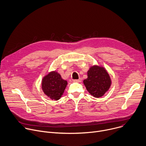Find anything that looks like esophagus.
<instances>
[{
	"label": "esophagus",
	"instance_id": "obj_1",
	"mask_svg": "<svg viewBox=\"0 0 146 146\" xmlns=\"http://www.w3.org/2000/svg\"><path fill=\"white\" fill-rule=\"evenodd\" d=\"M73 81L75 82H81V78H80L78 80H74Z\"/></svg>",
	"mask_w": 146,
	"mask_h": 146
}]
</instances>
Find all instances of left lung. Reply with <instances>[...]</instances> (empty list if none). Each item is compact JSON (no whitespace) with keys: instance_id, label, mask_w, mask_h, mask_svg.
<instances>
[{"instance_id":"obj_1","label":"left lung","mask_w":146,"mask_h":146,"mask_svg":"<svg viewBox=\"0 0 146 146\" xmlns=\"http://www.w3.org/2000/svg\"><path fill=\"white\" fill-rule=\"evenodd\" d=\"M87 76L83 83L88 92L94 98H101L110 89L112 84L111 78L103 66L94 65L90 66Z\"/></svg>"}]
</instances>
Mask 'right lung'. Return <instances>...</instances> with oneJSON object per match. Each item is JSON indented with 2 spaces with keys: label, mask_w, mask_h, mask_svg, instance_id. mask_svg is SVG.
<instances>
[{
  "label": "right lung",
  "mask_w": 146,
  "mask_h": 146,
  "mask_svg": "<svg viewBox=\"0 0 146 146\" xmlns=\"http://www.w3.org/2000/svg\"><path fill=\"white\" fill-rule=\"evenodd\" d=\"M42 89L51 100H58L64 94L68 82L64 80L56 70L52 71L45 75L41 82Z\"/></svg>",
  "instance_id": "add662e5"
}]
</instances>
